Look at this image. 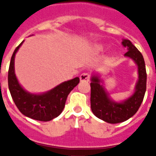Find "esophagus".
Masks as SVG:
<instances>
[{"instance_id":"obj_1","label":"esophagus","mask_w":156,"mask_h":156,"mask_svg":"<svg viewBox=\"0 0 156 156\" xmlns=\"http://www.w3.org/2000/svg\"><path fill=\"white\" fill-rule=\"evenodd\" d=\"M80 80L81 81H88L89 80V74L88 73H83L80 75Z\"/></svg>"}]
</instances>
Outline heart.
Here are the masks:
<instances>
[{
	"mask_svg": "<svg viewBox=\"0 0 156 156\" xmlns=\"http://www.w3.org/2000/svg\"><path fill=\"white\" fill-rule=\"evenodd\" d=\"M104 49H105V48H104L102 45H97V46L95 47V50L97 51H103Z\"/></svg>",
	"mask_w": 156,
	"mask_h": 156,
	"instance_id": "obj_1",
	"label": "heart"
}]
</instances>
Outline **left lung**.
I'll return each mask as SVG.
<instances>
[{
  "instance_id": "left-lung-1",
  "label": "left lung",
  "mask_w": 156,
  "mask_h": 156,
  "mask_svg": "<svg viewBox=\"0 0 156 156\" xmlns=\"http://www.w3.org/2000/svg\"><path fill=\"white\" fill-rule=\"evenodd\" d=\"M122 45L128 50L124 56L133 59L138 66L139 79L134 94L124 101L115 102L108 97V93L102 85L99 76L93 75L91 77L90 102L92 111L96 117L109 124L124 122L135 115L140 107L146 91L147 74L143 56L129 40L124 39Z\"/></svg>"
}]
</instances>
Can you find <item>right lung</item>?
<instances>
[{"label": "right lung", "mask_w": 156, "mask_h": 156, "mask_svg": "<svg viewBox=\"0 0 156 156\" xmlns=\"http://www.w3.org/2000/svg\"><path fill=\"white\" fill-rule=\"evenodd\" d=\"M22 43L23 41L16 48L11 58L8 70L9 90L15 105L22 115L35 120L50 121L62 112L68 95L79 83V78L63 82L50 91L41 94L27 92L17 81L14 68L16 53Z\"/></svg>", "instance_id": "add662e5"}]
</instances>
